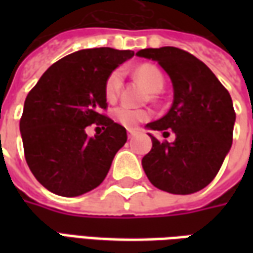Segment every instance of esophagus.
Instances as JSON below:
<instances>
[{"label":"esophagus","mask_w":253,"mask_h":253,"mask_svg":"<svg viewBox=\"0 0 253 253\" xmlns=\"http://www.w3.org/2000/svg\"><path fill=\"white\" fill-rule=\"evenodd\" d=\"M135 134H137L135 130H127V135H128V138H132Z\"/></svg>","instance_id":"esophagus-1"}]
</instances>
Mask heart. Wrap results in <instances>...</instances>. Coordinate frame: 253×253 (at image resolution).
Instances as JSON below:
<instances>
[{
	"label": "heart",
	"mask_w": 253,
	"mask_h": 253,
	"mask_svg": "<svg viewBox=\"0 0 253 253\" xmlns=\"http://www.w3.org/2000/svg\"><path fill=\"white\" fill-rule=\"evenodd\" d=\"M134 74L153 93L160 92L164 86L163 73H161L159 67L154 66L152 63L139 65L135 69ZM122 85H123V72H122V69H115L105 80V97L110 101H114V100L118 99V96L121 93ZM114 118H115V121L118 123H121L122 126L127 127V128H132V127L137 126L138 123L148 121L150 118V112L148 110H135V108H131L128 105H119L114 110Z\"/></svg>",
	"instance_id": "obj_1"
}]
</instances>
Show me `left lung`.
<instances>
[{
  "instance_id": "8db88e82",
  "label": "left lung",
  "mask_w": 253,
  "mask_h": 253,
  "mask_svg": "<svg viewBox=\"0 0 253 253\" xmlns=\"http://www.w3.org/2000/svg\"><path fill=\"white\" fill-rule=\"evenodd\" d=\"M138 57L157 61L173 85V104L146 127L173 131L175 142L152 138L142 159L148 179L159 190L187 195L205 188L217 176L233 141L236 121L232 97L215 74L190 52L176 47L143 48Z\"/></svg>"
}]
</instances>
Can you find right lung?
<instances>
[{
	"label": "right lung",
	"mask_w": 253,
	"mask_h": 253,
	"mask_svg": "<svg viewBox=\"0 0 253 253\" xmlns=\"http://www.w3.org/2000/svg\"><path fill=\"white\" fill-rule=\"evenodd\" d=\"M132 55L110 47L80 50L51 65L30 90L20 119L25 161L48 191L78 196L105 179L127 132L101 112L108 107L104 84ZM92 124L103 130L93 138L84 131Z\"/></svg>",
	"instance_id": "1"
}]
</instances>
